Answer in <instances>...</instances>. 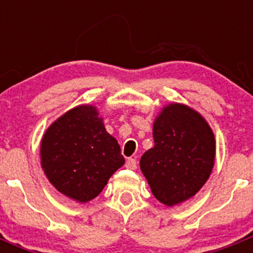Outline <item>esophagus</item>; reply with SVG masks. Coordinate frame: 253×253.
I'll use <instances>...</instances> for the list:
<instances>
[{
	"label": "esophagus",
	"instance_id": "34e87169",
	"mask_svg": "<svg viewBox=\"0 0 253 253\" xmlns=\"http://www.w3.org/2000/svg\"><path fill=\"white\" fill-rule=\"evenodd\" d=\"M126 168L129 170H134L137 168V162L136 159H133V158H128V159L126 160Z\"/></svg>",
	"mask_w": 253,
	"mask_h": 253
}]
</instances>
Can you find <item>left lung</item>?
<instances>
[{"label":"left lung","mask_w":253,"mask_h":253,"mask_svg":"<svg viewBox=\"0 0 253 253\" xmlns=\"http://www.w3.org/2000/svg\"><path fill=\"white\" fill-rule=\"evenodd\" d=\"M154 147L141 158L153 195L168 207L185 202L202 188L215 158V139L207 121L188 106L170 104L153 125Z\"/></svg>","instance_id":"1"}]
</instances>
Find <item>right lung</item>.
Returning <instances> with one entry per match:
<instances>
[{
    "mask_svg": "<svg viewBox=\"0 0 253 253\" xmlns=\"http://www.w3.org/2000/svg\"><path fill=\"white\" fill-rule=\"evenodd\" d=\"M42 167L58 192L85 203L95 198L125 164L95 106L81 105L58 117L40 147Z\"/></svg>",
    "mask_w": 253,
    "mask_h": 253,
    "instance_id": "obj_1",
    "label": "right lung"
}]
</instances>
